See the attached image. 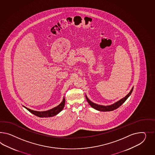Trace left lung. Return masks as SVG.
Masks as SVG:
<instances>
[{
  "label": "left lung",
  "instance_id": "obj_1",
  "mask_svg": "<svg viewBox=\"0 0 155 155\" xmlns=\"http://www.w3.org/2000/svg\"><path fill=\"white\" fill-rule=\"evenodd\" d=\"M133 87L131 90L130 92L126 95V96L122 98L120 101H118L116 103H115L114 104L111 105H108V106H103V105H101L96 104L94 103H92V101H90L87 98V97L86 96V98L87 99V101L89 103V104L93 108L100 110V111H103V112H108V111H112L113 110L117 109L118 108H119L121 105L129 97L131 92H133Z\"/></svg>",
  "mask_w": 155,
  "mask_h": 155
}]
</instances>
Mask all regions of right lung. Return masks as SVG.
Masks as SVG:
<instances>
[{
    "label": "right lung",
    "mask_w": 155,
    "mask_h": 155,
    "mask_svg": "<svg viewBox=\"0 0 155 155\" xmlns=\"http://www.w3.org/2000/svg\"><path fill=\"white\" fill-rule=\"evenodd\" d=\"M65 103V99L64 98L63 101L58 106L54 107V108H52V109H50V110H46V111H43V112L35 111V110H33L29 109V108L25 107L24 106V107L27 110H28L30 113H33V114L38 116V117H50L54 116L55 115L58 114L59 112H60L63 110L64 107Z\"/></svg>",
    "instance_id": "1"
}]
</instances>
